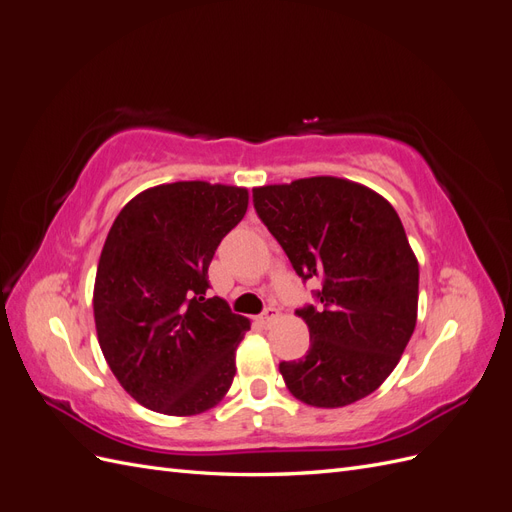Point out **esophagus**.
I'll use <instances>...</instances> for the list:
<instances>
[{
	"label": "esophagus",
	"mask_w": 512,
	"mask_h": 512,
	"mask_svg": "<svg viewBox=\"0 0 512 512\" xmlns=\"http://www.w3.org/2000/svg\"><path fill=\"white\" fill-rule=\"evenodd\" d=\"M277 316H280V312H277V309H275L273 305H269V307L265 309V312L260 314V322H262V324H271L273 320H277Z\"/></svg>",
	"instance_id": "1"
}]
</instances>
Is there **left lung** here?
<instances>
[{
    "label": "left lung",
    "mask_w": 512,
    "mask_h": 512,
    "mask_svg": "<svg viewBox=\"0 0 512 512\" xmlns=\"http://www.w3.org/2000/svg\"><path fill=\"white\" fill-rule=\"evenodd\" d=\"M252 196L301 280H322L320 305L297 309L309 350L280 374L307 406H350L391 376L416 327L418 262L404 224L389 200L348 179L262 185Z\"/></svg>",
    "instance_id": "obj_1"
}]
</instances>
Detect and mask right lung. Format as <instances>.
I'll list each match as a JSON object with an SVG mask.
<instances>
[{
    "mask_svg": "<svg viewBox=\"0 0 512 512\" xmlns=\"http://www.w3.org/2000/svg\"><path fill=\"white\" fill-rule=\"evenodd\" d=\"M247 200L237 185L164 183L134 196L108 230L94 286L98 342L119 384L153 412H205L235 378L250 320L207 299V271Z\"/></svg>",
    "mask_w": 512,
    "mask_h": 512,
    "instance_id": "right-lung-1",
    "label": "right lung"
}]
</instances>
